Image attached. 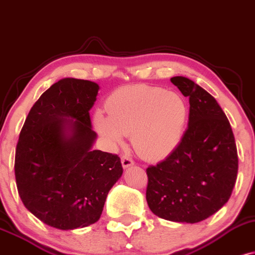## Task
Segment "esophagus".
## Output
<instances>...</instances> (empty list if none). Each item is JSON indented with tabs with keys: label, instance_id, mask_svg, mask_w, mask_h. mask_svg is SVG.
I'll return each instance as SVG.
<instances>
[{
	"label": "esophagus",
	"instance_id": "1",
	"mask_svg": "<svg viewBox=\"0 0 255 255\" xmlns=\"http://www.w3.org/2000/svg\"><path fill=\"white\" fill-rule=\"evenodd\" d=\"M133 163H134L133 160L130 156H128V155H123V156H122V164H123V167H124V168H128V167L132 166Z\"/></svg>",
	"mask_w": 255,
	"mask_h": 255
}]
</instances>
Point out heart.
<instances>
[{"instance_id":"obj_1","label":"heart","mask_w":255,"mask_h":255,"mask_svg":"<svg viewBox=\"0 0 255 255\" xmlns=\"http://www.w3.org/2000/svg\"><path fill=\"white\" fill-rule=\"evenodd\" d=\"M109 117L97 112V130L112 144L131 134L140 156L161 160L172 154L184 138L188 107L180 95L158 87L128 86L117 89L106 101Z\"/></svg>"}]
</instances>
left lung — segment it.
Listing matches in <instances>:
<instances>
[{
  "label": "left lung",
  "instance_id": "1",
  "mask_svg": "<svg viewBox=\"0 0 255 255\" xmlns=\"http://www.w3.org/2000/svg\"><path fill=\"white\" fill-rule=\"evenodd\" d=\"M190 99L188 128L178 148L146 168V202L156 216L197 223L232 196L239 157L230 123L216 99L187 77L170 79Z\"/></svg>",
  "mask_w": 255,
  "mask_h": 255
}]
</instances>
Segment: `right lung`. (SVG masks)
<instances>
[{
  "label": "right lung",
  "mask_w": 255,
  "mask_h": 255,
  "mask_svg": "<svg viewBox=\"0 0 255 255\" xmlns=\"http://www.w3.org/2000/svg\"><path fill=\"white\" fill-rule=\"evenodd\" d=\"M99 86L63 79L33 105L15 150V180L23 205L61 230L100 218L109 191L123 174L118 155L92 150L97 133L89 110Z\"/></svg>",
  "instance_id": "1"
}]
</instances>
